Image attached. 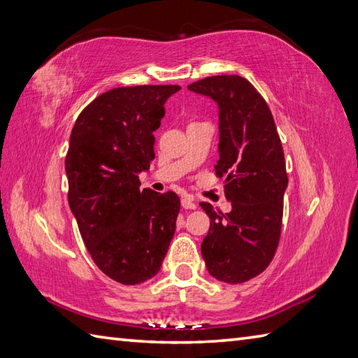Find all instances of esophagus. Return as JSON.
I'll list each match as a JSON object with an SVG mask.
<instances>
[{"label":"esophagus","mask_w":358,"mask_h":358,"mask_svg":"<svg viewBox=\"0 0 358 358\" xmlns=\"http://www.w3.org/2000/svg\"><path fill=\"white\" fill-rule=\"evenodd\" d=\"M181 206L185 207V209H196V204L194 203V199L190 196H182L181 198Z\"/></svg>","instance_id":"1"}]
</instances>
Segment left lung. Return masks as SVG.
Here are the masks:
<instances>
[{
    "label": "left lung",
    "mask_w": 358,
    "mask_h": 358,
    "mask_svg": "<svg viewBox=\"0 0 358 358\" xmlns=\"http://www.w3.org/2000/svg\"><path fill=\"white\" fill-rule=\"evenodd\" d=\"M218 105V177L231 210L224 215L209 203V234L201 244L207 271L227 284L261 274L276 252L284 194L288 186L284 149L267 102L245 78H206L187 87Z\"/></svg>",
    "instance_id": "8db88e82"
}]
</instances>
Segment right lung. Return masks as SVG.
<instances>
[{"mask_svg":"<svg viewBox=\"0 0 358 358\" xmlns=\"http://www.w3.org/2000/svg\"><path fill=\"white\" fill-rule=\"evenodd\" d=\"M178 90L113 88L79 114L70 136V209L97 267L123 285L154 278L176 234L178 195L140 190L138 173L155 159L154 131Z\"/></svg>","mask_w":358,"mask_h":358,"instance_id":"obj_1","label":"right lung"}]
</instances>
